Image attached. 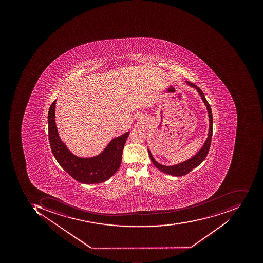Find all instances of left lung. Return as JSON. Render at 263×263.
Segmentation results:
<instances>
[{"label": "left lung", "mask_w": 263, "mask_h": 263, "mask_svg": "<svg viewBox=\"0 0 263 263\" xmlns=\"http://www.w3.org/2000/svg\"><path fill=\"white\" fill-rule=\"evenodd\" d=\"M187 83L188 84L192 86L194 88H197L198 92H199L200 96H201V99H202L203 101H204V104H205L207 109H208L209 117H210V131H209V137L208 138H207V141L204 143L202 148L200 150V152H198V154L194 156L192 158L190 159V160H188L187 161L183 162V163H180V164L175 165V166H163V165L157 163V162L154 160V158H153L149 150L148 149L150 159H151L153 164H154L157 168L164 172V173L174 175V176H182V175H186V174L189 173L191 171H192L193 169L195 168L196 166H198V165L201 164V163L204 161V159H205L206 156H207V154H208L209 151H210V145H211L212 136H213V115H212V110L211 107H210V103H209L207 100H206L203 91L198 88V86L195 85V84H193V83Z\"/></svg>", "instance_id": "left-lung-1"}]
</instances>
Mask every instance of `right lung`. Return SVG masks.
Listing matches in <instances>:
<instances>
[{
    "label": "right lung",
    "mask_w": 263,
    "mask_h": 263,
    "mask_svg": "<svg viewBox=\"0 0 263 263\" xmlns=\"http://www.w3.org/2000/svg\"><path fill=\"white\" fill-rule=\"evenodd\" d=\"M56 100L48 111V134L52 153L62 168L78 182L96 184L105 182L120 167L122 150L129 133L110 141L101 154L92 158H80L72 155L59 138L55 124Z\"/></svg>",
    "instance_id": "obj_1"
}]
</instances>
